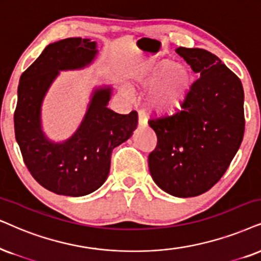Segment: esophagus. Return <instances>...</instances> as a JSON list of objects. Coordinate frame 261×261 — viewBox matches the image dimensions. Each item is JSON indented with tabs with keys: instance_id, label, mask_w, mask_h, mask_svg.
<instances>
[{
	"instance_id": "1",
	"label": "esophagus",
	"mask_w": 261,
	"mask_h": 261,
	"mask_svg": "<svg viewBox=\"0 0 261 261\" xmlns=\"http://www.w3.org/2000/svg\"><path fill=\"white\" fill-rule=\"evenodd\" d=\"M138 125L140 126H147L148 125L147 115L143 111H138Z\"/></svg>"
}]
</instances>
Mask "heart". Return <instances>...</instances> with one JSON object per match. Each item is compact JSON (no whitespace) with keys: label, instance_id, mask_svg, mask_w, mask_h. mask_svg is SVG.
<instances>
[{"label":"heart","instance_id":"obj_1","mask_svg":"<svg viewBox=\"0 0 261 261\" xmlns=\"http://www.w3.org/2000/svg\"><path fill=\"white\" fill-rule=\"evenodd\" d=\"M193 73L187 66L177 65L170 60L155 64L140 79L138 85L150 92L148 103L158 113H174L183 107L193 87Z\"/></svg>","mask_w":261,"mask_h":261}]
</instances>
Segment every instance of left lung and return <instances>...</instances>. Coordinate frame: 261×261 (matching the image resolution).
I'll return each mask as SVG.
<instances>
[{
	"label": "left lung",
	"instance_id": "left-lung-1",
	"mask_svg": "<svg viewBox=\"0 0 261 261\" xmlns=\"http://www.w3.org/2000/svg\"><path fill=\"white\" fill-rule=\"evenodd\" d=\"M200 75L182 110L148 121L158 143L148 156L151 178L178 197L210 190L229 167L245 134L242 83L212 53L176 49Z\"/></svg>",
	"mask_w": 261,
	"mask_h": 261
}]
</instances>
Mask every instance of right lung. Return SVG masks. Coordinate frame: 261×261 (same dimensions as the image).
<instances>
[{
	"label": "right lung",
	"instance_id": "add662e5",
	"mask_svg": "<svg viewBox=\"0 0 261 261\" xmlns=\"http://www.w3.org/2000/svg\"><path fill=\"white\" fill-rule=\"evenodd\" d=\"M96 43L81 37L51 43L21 74L14 112V131L22 160L45 189L65 196H84L107 179L112 151L131 137L137 112L118 114L107 108L111 88L97 89L81 126L70 140L54 143L41 128V105L61 70L90 64Z\"/></svg>",
	"mask_w": 261,
	"mask_h": 261
}]
</instances>
